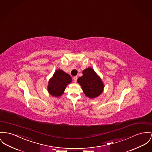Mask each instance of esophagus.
<instances>
[{
  "label": "esophagus",
  "instance_id": "1",
  "mask_svg": "<svg viewBox=\"0 0 152 152\" xmlns=\"http://www.w3.org/2000/svg\"><path fill=\"white\" fill-rule=\"evenodd\" d=\"M77 76H75V77H74V78H73V81L74 82H77Z\"/></svg>",
  "mask_w": 152,
  "mask_h": 152
}]
</instances>
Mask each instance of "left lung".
I'll list each match as a JSON object with an SVG mask.
<instances>
[{"instance_id":"obj_1","label":"left lung","mask_w":152,"mask_h":152,"mask_svg":"<svg viewBox=\"0 0 152 152\" xmlns=\"http://www.w3.org/2000/svg\"><path fill=\"white\" fill-rule=\"evenodd\" d=\"M82 74L83 75L78 78L77 82L81 85L84 94L90 99L97 97L104 88L101 78L91 67L85 69Z\"/></svg>"}]
</instances>
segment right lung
I'll list each match as a JSON object with an SVG mask.
<instances>
[{"label":"right lung","mask_w":152,"mask_h":152,"mask_svg":"<svg viewBox=\"0 0 152 152\" xmlns=\"http://www.w3.org/2000/svg\"><path fill=\"white\" fill-rule=\"evenodd\" d=\"M72 81L71 76L61 69L55 71L48 82L47 90L52 96L59 97L64 92L66 86Z\"/></svg>","instance_id":"1"}]
</instances>
